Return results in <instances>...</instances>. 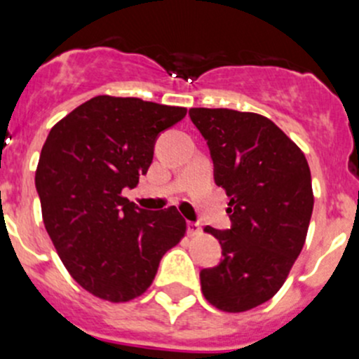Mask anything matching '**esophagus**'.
Returning <instances> with one entry per match:
<instances>
[{
	"label": "esophagus",
	"instance_id": "34e87169",
	"mask_svg": "<svg viewBox=\"0 0 359 359\" xmlns=\"http://www.w3.org/2000/svg\"><path fill=\"white\" fill-rule=\"evenodd\" d=\"M187 233H189V236H198V234H201V226L196 222H187Z\"/></svg>",
	"mask_w": 359,
	"mask_h": 359
}]
</instances>
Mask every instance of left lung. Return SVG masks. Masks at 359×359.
I'll return each instance as SVG.
<instances>
[{
  "instance_id": "8db88e82",
  "label": "left lung",
  "mask_w": 359,
  "mask_h": 359,
  "mask_svg": "<svg viewBox=\"0 0 359 359\" xmlns=\"http://www.w3.org/2000/svg\"><path fill=\"white\" fill-rule=\"evenodd\" d=\"M189 116L208 144L233 222L229 231L203 229L219 240L224 259L201 271V292L224 313H245L276 295L306 243L311 170L302 149L266 116L206 107Z\"/></svg>"
}]
</instances>
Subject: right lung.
<instances>
[{
  "label": "right lung",
  "mask_w": 359,
  "mask_h": 359,
  "mask_svg": "<svg viewBox=\"0 0 359 359\" xmlns=\"http://www.w3.org/2000/svg\"><path fill=\"white\" fill-rule=\"evenodd\" d=\"M186 107L97 95L50 130L36 168L46 233L72 280L109 302L153 283L161 257L186 236L175 206L147 212L123 196L153 163L158 133Z\"/></svg>",
  "instance_id": "1"
}]
</instances>
